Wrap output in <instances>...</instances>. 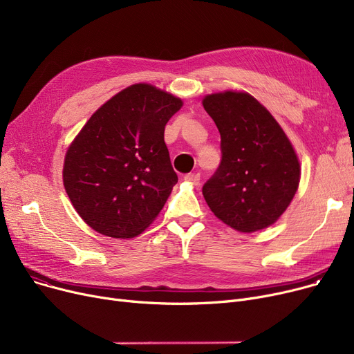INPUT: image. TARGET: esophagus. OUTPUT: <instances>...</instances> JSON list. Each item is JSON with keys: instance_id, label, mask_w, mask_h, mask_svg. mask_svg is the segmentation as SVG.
<instances>
[{"instance_id": "obj_1", "label": "esophagus", "mask_w": 354, "mask_h": 354, "mask_svg": "<svg viewBox=\"0 0 354 354\" xmlns=\"http://www.w3.org/2000/svg\"><path fill=\"white\" fill-rule=\"evenodd\" d=\"M185 180H189V182L198 185L201 180V175L199 174H187L185 175Z\"/></svg>"}]
</instances>
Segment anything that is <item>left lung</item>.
I'll list each match as a JSON object with an SVG mask.
<instances>
[{
  "mask_svg": "<svg viewBox=\"0 0 354 354\" xmlns=\"http://www.w3.org/2000/svg\"><path fill=\"white\" fill-rule=\"evenodd\" d=\"M202 103L221 135V163L202 187L208 207L239 232L272 225L300 182V163L288 138L248 93H216Z\"/></svg>",
  "mask_w": 354,
  "mask_h": 354,
  "instance_id": "8db88e82",
  "label": "left lung"
}]
</instances>
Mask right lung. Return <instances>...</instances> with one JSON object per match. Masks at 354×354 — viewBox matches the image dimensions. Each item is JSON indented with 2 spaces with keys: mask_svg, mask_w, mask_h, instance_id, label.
I'll use <instances>...</instances> for the list:
<instances>
[{
  "mask_svg": "<svg viewBox=\"0 0 354 354\" xmlns=\"http://www.w3.org/2000/svg\"><path fill=\"white\" fill-rule=\"evenodd\" d=\"M180 107V99L140 83L88 119L63 169L66 192L88 227L132 238L158 216L178 182L163 133Z\"/></svg>",
  "mask_w": 354,
  "mask_h": 354,
  "instance_id": "right-lung-1",
  "label": "right lung"
}]
</instances>
